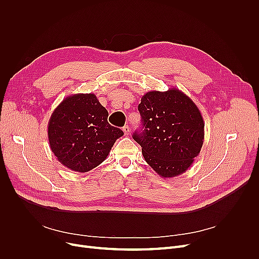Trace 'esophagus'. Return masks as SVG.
<instances>
[{
    "instance_id": "34e87169",
    "label": "esophagus",
    "mask_w": 259,
    "mask_h": 259,
    "mask_svg": "<svg viewBox=\"0 0 259 259\" xmlns=\"http://www.w3.org/2000/svg\"><path fill=\"white\" fill-rule=\"evenodd\" d=\"M122 131H124L125 135H128V134H129V132H130V128H129V126H124V127H122Z\"/></svg>"
}]
</instances>
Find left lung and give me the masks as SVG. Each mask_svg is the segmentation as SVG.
Masks as SVG:
<instances>
[{
	"mask_svg": "<svg viewBox=\"0 0 259 259\" xmlns=\"http://www.w3.org/2000/svg\"><path fill=\"white\" fill-rule=\"evenodd\" d=\"M142 131L133 139L142 147L145 160L159 176L183 174L199 154L205 122L194 102L176 88L149 91L139 105Z\"/></svg>",
	"mask_w": 259,
	"mask_h": 259,
	"instance_id": "8db88e82",
	"label": "left lung"
}]
</instances>
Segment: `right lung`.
Masks as SVG:
<instances>
[{
    "label": "right lung",
    "mask_w": 259,
    "mask_h": 259,
    "mask_svg": "<svg viewBox=\"0 0 259 259\" xmlns=\"http://www.w3.org/2000/svg\"><path fill=\"white\" fill-rule=\"evenodd\" d=\"M107 118L108 111L93 93L72 94L63 100L48 122L51 151L62 165L84 173L102 164L115 141L124 135Z\"/></svg>",
    "instance_id": "right-lung-1"
}]
</instances>
